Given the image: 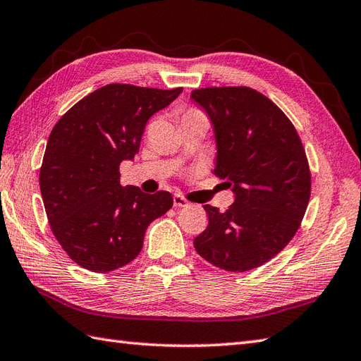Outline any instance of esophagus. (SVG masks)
I'll list each match as a JSON object with an SVG mask.
<instances>
[{"mask_svg":"<svg viewBox=\"0 0 361 361\" xmlns=\"http://www.w3.org/2000/svg\"><path fill=\"white\" fill-rule=\"evenodd\" d=\"M173 204H175L176 208H186L188 204H189V202L183 195L176 194V195H173Z\"/></svg>","mask_w":361,"mask_h":361,"instance_id":"esophagus-1","label":"esophagus"}]
</instances>
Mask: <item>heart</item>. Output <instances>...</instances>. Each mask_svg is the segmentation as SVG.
I'll return each mask as SVG.
<instances>
[{
  "mask_svg": "<svg viewBox=\"0 0 361 361\" xmlns=\"http://www.w3.org/2000/svg\"><path fill=\"white\" fill-rule=\"evenodd\" d=\"M190 116H200V112H197V111H189L185 117H190Z\"/></svg>",
  "mask_w": 361,
  "mask_h": 361,
  "instance_id": "b5f03b06",
  "label": "heart"
}]
</instances>
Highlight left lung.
<instances>
[{"label":"left lung","instance_id":"obj_1","mask_svg":"<svg viewBox=\"0 0 361 361\" xmlns=\"http://www.w3.org/2000/svg\"><path fill=\"white\" fill-rule=\"evenodd\" d=\"M190 100L213 126V173L235 194L225 213L204 204L208 227L194 247L224 271L255 269L285 249L305 214L312 176L300 137L283 112L253 89H197Z\"/></svg>","mask_w":361,"mask_h":361}]
</instances>
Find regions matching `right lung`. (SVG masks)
Here are the masks:
<instances>
[{"mask_svg": "<svg viewBox=\"0 0 361 361\" xmlns=\"http://www.w3.org/2000/svg\"><path fill=\"white\" fill-rule=\"evenodd\" d=\"M183 92L108 84L84 97L49 134L40 192L53 235L75 263L111 272L142 250L145 230L172 208L166 190L120 185L118 167L139 152L145 125Z\"/></svg>", "mask_w": 361, "mask_h": 361, "instance_id": "obj_1", "label": "right lung"}]
</instances>
